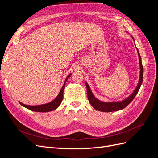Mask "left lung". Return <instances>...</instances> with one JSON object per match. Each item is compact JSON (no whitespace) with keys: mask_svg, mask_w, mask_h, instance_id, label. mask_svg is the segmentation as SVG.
Returning a JSON list of instances; mask_svg holds the SVG:
<instances>
[{"mask_svg":"<svg viewBox=\"0 0 158 158\" xmlns=\"http://www.w3.org/2000/svg\"><path fill=\"white\" fill-rule=\"evenodd\" d=\"M126 33H128L127 31H126ZM131 36L132 37V39L133 40L134 42H135V39H134V37L132 35ZM136 49L138 52V59H139L140 77L137 84V86L136 87L135 89L134 90L133 92L126 99L121 100V101H119V102H102L101 100H99L95 97V95L93 94L88 84L85 82V85H86V88H87L88 98L89 100V102L95 109L102 112H112V111H119V110H121L124 108H125L132 101L133 99L135 98V97L138 94V91H139V89L142 84L143 73H144V69H143V66L142 64V60H141V57L139 53V51H138V49L136 48Z\"/></svg>","mask_w":158,"mask_h":158,"instance_id":"obj_1","label":"left lung"}]
</instances>
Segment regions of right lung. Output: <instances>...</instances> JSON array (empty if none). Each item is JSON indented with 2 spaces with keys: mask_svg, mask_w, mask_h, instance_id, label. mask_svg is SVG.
Segmentation results:
<instances>
[{
  "mask_svg": "<svg viewBox=\"0 0 158 158\" xmlns=\"http://www.w3.org/2000/svg\"><path fill=\"white\" fill-rule=\"evenodd\" d=\"M71 74L72 73H70L67 76V77H66L64 81V83L63 85V87H62V88L60 89V91L59 92V94H58V95H57L55 99H54L52 101L50 102L49 103L42 104V105H38V106H27V105L23 104L20 102H19V103H20L23 107L30 109L31 111H35V112H49V111H53V110H55L56 109H57L59 107L62 101H63V92L65 88V84H66V81L68 80Z\"/></svg>",
  "mask_w": 158,
  "mask_h": 158,
  "instance_id": "add662e5",
  "label": "right lung"
}]
</instances>
